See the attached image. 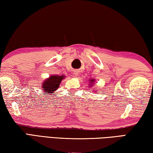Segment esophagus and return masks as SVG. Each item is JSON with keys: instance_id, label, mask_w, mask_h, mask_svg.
I'll return each mask as SVG.
<instances>
[{"instance_id": "esophagus-1", "label": "esophagus", "mask_w": 153, "mask_h": 153, "mask_svg": "<svg viewBox=\"0 0 153 153\" xmlns=\"http://www.w3.org/2000/svg\"><path fill=\"white\" fill-rule=\"evenodd\" d=\"M74 74L75 75V76H77V74H78V73H77V71H75V72H74Z\"/></svg>"}]
</instances>
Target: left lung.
I'll return each mask as SVG.
<instances>
[{
	"label": "left lung",
	"instance_id": "obj_1",
	"mask_svg": "<svg viewBox=\"0 0 153 153\" xmlns=\"http://www.w3.org/2000/svg\"><path fill=\"white\" fill-rule=\"evenodd\" d=\"M90 86H92V84H93V83H94V79H91V80H90ZM90 87H91V86H90Z\"/></svg>",
	"mask_w": 153,
	"mask_h": 153
}]
</instances>
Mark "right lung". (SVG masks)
Masks as SVG:
<instances>
[{"label": "right lung", "instance_id": "1", "mask_svg": "<svg viewBox=\"0 0 153 153\" xmlns=\"http://www.w3.org/2000/svg\"><path fill=\"white\" fill-rule=\"evenodd\" d=\"M65 78V76H51L42 82V91L48 92L49 94H52L54 93V91L58 89L59 84L61 82L62 79Z\"/></svg>", "mask_w": 153, "mask_h": 153}]
</instances>
